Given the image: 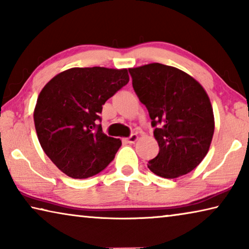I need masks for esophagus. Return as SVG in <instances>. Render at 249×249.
I'll use <instances>...</instances> for the list:
<instances>
[{
	"mask_svg": "<svg viewBox=\"0 0 249 249\" xmlns=\"http://www.w3.org/2000/svg\"><path fill=\"white\" fill-rule=\"evenodd\" d=\"M138 140V135L137 134H132L129 137L126 138V142H129V144H134L135 142Z\"/></svg>",
	"mask_w": 249,
	"mask_h": 249,
	"instance_id": "1",
	"label": "esophagus"
}]
</instances>
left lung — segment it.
I'll use <instances>...</instances> for the list:
<instances>
[{
	"mask_svg": "<svg viewBox=\"0 0 249 249\" xmlns=\"http://www.w3.org/2000/svg\"><path fill=\"white\" fill-rule=\"evenodd\" d=\"M134 91L148 109L159 153L155 175L175 179L203 160L214 134V115L203 87L175 67L155 62L128 69Z\"/></svg>",
	"mask_w": 249,
	"mask_h": 249,
	"instance_id": "1",
	"label": "left lung"
}]
</instances>
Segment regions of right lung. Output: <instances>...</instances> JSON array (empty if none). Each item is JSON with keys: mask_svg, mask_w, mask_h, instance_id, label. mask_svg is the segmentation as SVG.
Returning a JSON list of instances; mask_svg holds the SVG:
<instances>
[{"mask_svg": "<svg viewBox=\"0 0 249 249\" xmlns=\"http://www.w3.org/2000/svg\"><path fill=\"white\" fill-rule=\"evenodd\" d=\"M129 81L127 69L71 68L40 91L34 122L41 148L67 176L86 179L102 171L122 145L102 132V107Z\"/></svg>", "mask_w": 249, "mask_h": 249, "instance_id": "obj_1", "label": "right lung"}]
</instances>
